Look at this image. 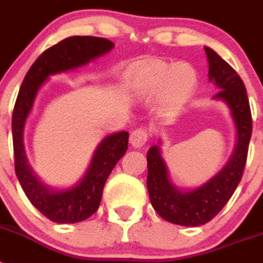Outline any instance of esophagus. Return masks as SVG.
<instances>
[{"label": "esophagus", "mask_w": 263, "mask_h": 263, "mask_svg": "<svg viewBox=\"0 0 263 263\" xmlns=\"http://www.w3.org/2000/svg\"><path fill=\"white\" fill-rule=\"evenodd\" d=\"M148 139V133L146 129H142V127H138V129L133 130L132 134H130V143L134 147H142V146L146 145Z\"/></svg>", "instance_id": "1"}]
</instances>
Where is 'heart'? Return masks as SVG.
<instances>
[{
  "mask_svg": "<svg viewBox=\"0 0 263 263\" xmlns=\"http://www.w3.org/2000/svg\"><path fill=\"white\" fill-rule=\"evenodd\" d=\"M196 84V73L188 64H171L158 59L141 60L129 73V87L137 96H154L160 90L173 100H183Z\"/></svg>",
  "mask_w": 263,
  "mask_h": 263,
  "instance_id": "1",
  "label": "heart"
}]
</instances>
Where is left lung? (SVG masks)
<instances>
[{
	"mask_svg": "<svg viewBox=\"0 0 263 263\" xmlns=\"http://www.w3.org/2000/svg\"><path fill=\"white\" fill-rule=\"evenodd\" d=\"M204 48L210 63V81L220 89L213 99L222 100L229 106L236 126L233 154L208 182L182 191L170 182L159 146H153L147 152V190L153 208L166 221L183 227L205 224L224 208L241 182L252 137V113L243 81L212 48Z\"/></svg>",
	"mask_w": 263,
	"mask_h": 263,
	"instance_id": "1",
	"label": "left lung"
}]
</instances>
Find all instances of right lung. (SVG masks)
Listing matches in <instances>:
<instances>
[{"instance_id": "right-lung-1", "label": "right lung", "mask_w": 263, "mask_h": 263, "mask_svg": "<svg viewBox=\"0 0 263 263\" xmlns=\"http://www.w3.org/2000/svg\"><path fill=\"white\" fill-rule=\"evenodd\" d=\"M113 47V42L97 36H69L63 39L46 50L30 67L14 105L11 132L15 174L32 205L58 224L84 221L99 210L106 179L127 150L129 133L118 132L106 136L95 150L80 182L66 190H53L36 178L27 162L23 145L25 125L38 90L51 75L85 66L108 53Z\"/></svg>"}]
</instances>
